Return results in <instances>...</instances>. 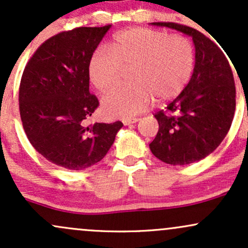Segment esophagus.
I'll return each mask as SVG.
<instances>
[{
    "mask_svg": "<svg viewBox=\"0 0 248 248\" xmlns=\"http://www.w3.org/2000/svg\"><path fill=\"white\" fill-rule=\"evenodd\" d=\"M139 121L138 118H132V119H124V126H129V124H136V122Z\"/></svg>",
    "mask_w": 248,
    "mask_h": 248,
    "instance_id": "1",
    "label": "esophagus"
}]
</instances>
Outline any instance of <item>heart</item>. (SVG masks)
<instances>
[{
    "label": "heart",
    "mask_w": 248,
    "mask_h": 248,
    "mask_svg": "<svg viewBox=\"0 0 248 248\" xmlns=\"http://www.w3.org/2000/svg\"><path fill=\"white\" fill-rule=\"evenodd\" d=\"M196 52L184 35L132 28L116 33L110 50L100 47L88 62L91 81L101 92L119 84L124 69L133 66L132 85L120 86L102 99L110 118L128 119L146 110L154 98L167 101L186 88L195 70Z\"/></svg>",
    "instance_id": "b5f03b06"
}]
</instances>
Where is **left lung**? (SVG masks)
Returning a JSON list of instances; mask_svg holds the SVG:
<instances>
[{
  "instance_id": "left-lung-1",
  "label": "left lung",
  "mask_w": 248,
  "mask_h": 248,
  "mask_svg": "<svg viewBox=\"0 0 248 248\" xmlns=\"http://www.w3.org/2000/svg\"><path fill=\"white\" fill-rule=\"evenodd\" d=\"M192 37L195 70L183 92L155 113L158 132L149 144L158 160L186 166L205 158L224 140L235 110V84L224 52L198 30L172 22H155Z\"/></svg>"
}]
</instances>
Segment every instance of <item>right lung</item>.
Listing matches in <instances>:
<instances>
[{
    "mask_svg": "<svg viewBox=\"0 0 248 248\" xmlns=\"http://www.w3.org/2000/svg\"><path fill=\"white\" fill-rule=\"evenodd\" d=\"M105 27H80L46 39L25 65L19 114L28 140L43 157L69 170L100 162L124 126L86 120L99 106L90 93L88 62L106 35Z\"/></svg>",
    "mask_w": 248,
    "mask_h": 248,
    "instance_id": "add662e5",
    "label": "right lung"
}]
</instances>
